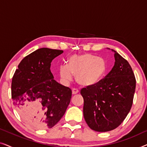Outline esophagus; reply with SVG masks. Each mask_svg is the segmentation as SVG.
Masks as SVG:
<instances>
[{
	"instance_id": "1",
	"label": "esophagus",
	"mask_w": 147,
	"mask_h": 147,
	"mask_svg": "<svg viewBox=\"0 0 147 147\" xmlns=\"http://www.w3.org/2000/svg\"><path fill=\"white\" fill-rule=\"evenodd\" d=\"M78 93H79V91H78V90L76 89L72 90V94H73V95H76V94H78Z\"/></svg>"
}]
</instances>
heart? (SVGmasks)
<instances>
[{
	"mask_svg": "<svg viewBox=\"0 0 147 147\" xmlns=\"http://www.w3.org/2000/svg\"><path fill=\"white\" fill-rule=\"evenodd\" d=\"M108 71L107 63L102 57L91 53L72 55L67 58V65L59 67L60 77L63 81L69 82L72 75L76 81L84 88H92L101 82Z\"/></svg>",
	"mask_w": 147,
	"mask_h": 147,
	"instance_id": "obj_1",
	"label": "heart"
}]
</instances>
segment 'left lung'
Masks as SVG:
<instances>
[{"label":"left lung","instance_id":"1","mask_svg":"<svg viewBox=\"0 0 147 147\" xmlns=\"http://www.w3.org/2000/svg\"><path fill=\"white\" fill-rule=\"evenodd\" d=\"M111 50L115 62L110 73L98 85L84 88L80 92L84 102V119L97 132L110 131L124 121L132 107L135 92L136 80L130 64Z\"/></svg>","mask_w":147,"mask_h":147}]
</instances>
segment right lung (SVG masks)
Instances as JSON below:
<instances>
[{"label": "right lung", "mask_w": 147, "mask_h": 147, "mask_svg": "<svg viewBox=\"0 0 147 147\" xmlns=\"http://www.w3.org/2000/svg\"><path fill=\"white\" fill-rule=\"evenodd\" d=\"M63 51L40 48L24 58L12 80V98L21 117L37 129L51 128L63 117L71 90L54 80L51 63Z\"/></svg>", "instance_id": "right-lung-1"}]
</instances>
